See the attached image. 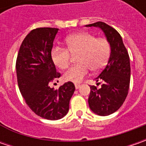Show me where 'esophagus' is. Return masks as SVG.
<instances>
[{
  "label": "esophagus",
  "mask_w": 146,
  "mask_h": 146,
  "mask_svg": "<svg viewBox=\"0 0 146 146\" xmlns=\"http://www.w3.org/2000/svg\"><path fill=\"white\" fill-rule=\"evenodd\" d=\"M75 86H76V89H78L80 87V84H75Z\"/></svg>",
  "instance_id": "1"
}]
</instances>
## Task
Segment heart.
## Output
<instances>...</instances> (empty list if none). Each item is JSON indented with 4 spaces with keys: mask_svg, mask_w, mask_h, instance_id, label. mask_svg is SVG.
I'll return each mask as SVG.
<instances>
[{
    "mask_svg": "<svg viewBox=\"0 0 146 146\" xmlns=\"http://www.w3.org/2000/svg\"><path fill=\"white\" fill-rule=\"evenodd\" d=\"M67 48L54 47L51 51L53 63L62 70L70 66L71 54L78 55L79 64L72 66L64 75V79L74 83L80 82L88 74L101 70L107 64L110 55V44L104 37H96L88 32H79L66 38Z\"/></svg>",
    "mask_w": 146,
    "mask_h": 146,
    "instance_id": "obj_1",
    "label": "heart"
}]
</instances>
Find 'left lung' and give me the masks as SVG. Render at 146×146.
<instances>
[{
    "instance_id": "1",
    "label": "left lung",
    "mask_w": 146,
    "mask_h": 146,
    "mask_svg": "<svg viewBox=\"0 0 146 146\" xmlns=\"http://www.w3.org/2000/svg\"><path fill=\"white\" fill-rule=\"evenodd\" d=\"M87 27H100L110 44L111 53L108 63L96 78L97 81L102 80L103 84L100 88L90 86L88 97V105L92 111L106 116L119 109L127 96L131 76L129 55L122 37L115 28L103 22H97Z\"/></svg>"
}]
</instances>
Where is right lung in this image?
Returning <instances> with one entry per match:
<instances>
[{
    "mask_svg": "<svg viewBox=\"0 0 146 146\" xmlns=\"http://www.w3.org/2000/svg\"><path fill=\"white\" fill-rule=\"evenodd\" d=\"M58 28L39 27L31 31L20 46L16 72L20 93L30 109L40 117L57 120L69 110L75 85L65 83L58 89L50 88L61 73L51 58L53 40Z\"/></svg>",
    "mask_w": 146,
    "mask_h": 146,
    "instance_id": "1",
    "label": "right lung"
}]
</instances>
